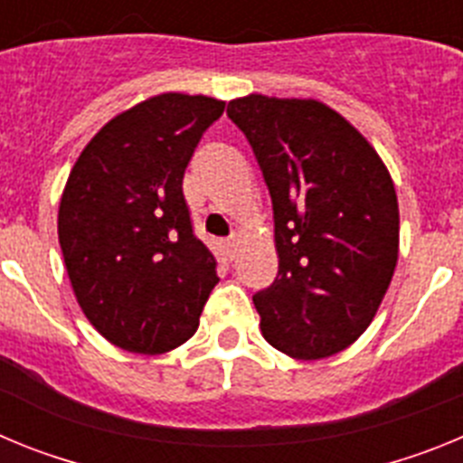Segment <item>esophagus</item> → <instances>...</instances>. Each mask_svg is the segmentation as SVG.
<instances>
[{
    "label": "esophagus",
    "mask_w": 463,
    "mask_h": 463,
    "mask_svg": "<svg viewBox=\"0 0 463 463\" xmlns=\"http://www.w3.org/2000/svg\"><path fill=\"white\" fill-rule=\"evenodd\" d=\"M222 248H224V255H227L229 260H234V252H236L234 239H224L222 241Z\"/></svg>",
    "instance_id": "esophagus-1"
}]
</instances>
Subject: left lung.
I'll return each instance as SVG.
<instances>
[{"label":"left lung","mask_w":463,"mask_h":463,"mask_svg":"<svg viewBox=\"0 0 463 463\" xmlns=\"http://www.w3.org/2000/svg\"><path fill=\"white\" fill-rule=\"evenodd\" d=\"M273 203L278 278L252 297L261 334L294 359L345 350L373 320L399 257L394 183L371 143L315 99L229 101Z\"/></svg>","instance_id":"left-lung-1"}]
</instances>
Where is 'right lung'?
<instances>
[{
  "mask_svg": "<svg viewBox=\"0 0 463 463\" xmlns=\"http://www.w3.org/2000/svg\"><path fill=\"white\" fill-rule=\"evenodd\" d=\"M222 110L202 94H157L101 127L69 174L57 215L69 280L85 317L122 350L185 343L218 285L183 175Z\"/></svg>",
  "mask_w": 463,
  "mask_h": 463,
  "instance_id": "obj_1",
  "label": "right lung"
}]
</instances>
